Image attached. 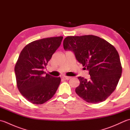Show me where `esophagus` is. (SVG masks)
<instances>
[{
    "mask_svg": "<svg viewBox=\"0 0 130 130\" xmlns=\"http://www.w3.org/2000/svg\"><path fill=\"white\" fill-rule=\"evenodd\" d=\"M62 78H63L65 80H69L71 78V76H63Z\"/></svg>",
    "mask_w": 130,
    "mask_h": 130,
    "instance_id": "34e87169",
    "label": "esophagus"
}]
</instances>
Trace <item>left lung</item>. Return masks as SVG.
Returning a JSON list of instances; mask_svg holds the SVG:
<instances>
[{"instance_id":"left-lung-1","label":"left lung","mask_w":130,"mask_h":130,"mask_svg":"<svg viewBox=\"0 0 130 130\" xmlns=\"http://www.w3.org/2000/svg\"><path fill=\"white\" fill-rule=\"evenodd\" d=\"M65 50L74 52L76 60L89 71V79L79 76L75 92L90 103L106 100L114 92L122 74L119 54L115 47L94 35L68 36L63 42Z\"/></svg>"}]
</instances>
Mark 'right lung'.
Listing matches in <instances>:
<instances>
[{
  "mask_svg": "<svg viewBox=\"0 0 130 130\" xmlns=\"http://www.w3.org/2000/svg\"><path fill=\"white\" fill-rule=\"evenodd\" d=\"M63 37H54L36 40L28 43L21 52L14 71L17 86L27 101L41 104L50 99L61 82L60 77L46 74L43 69L52 55L59 47Z\"/></svg>",
  "mask_w": 130,
  "mask_h": 130,
  "instance_id": "obj_1",
  "label": "right lung"
}]
</instances>
